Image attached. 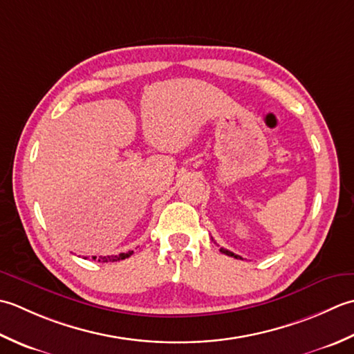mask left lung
<instances>
[{
  "mask_svg": "<svg viewBox=\"0 0 354 354\" xmlns=\"http://www.w3.org/2000/svg\"><path fill=\"white\" fill-rule=\"evenodd\" d=\"M220 252H221V254H225V255H229V257H234V258H240V259H241L240 255H235L234 252H230V250H227V249H223V248H221Z\"/></svg>",
  "mask_w": 354,
  "mask_h": 354,
  "instance_id": "1",
  "label": "left lung"
}]
</instances>
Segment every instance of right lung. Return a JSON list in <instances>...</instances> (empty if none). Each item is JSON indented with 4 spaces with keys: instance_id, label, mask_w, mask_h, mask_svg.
Masks as SVG:
<instances>
[{
    "instance_id": "right-lung-1",
    "label": "right lung",
    "mask_w": 354,
    "mask_h": 354,
    "mask_svg": "<svg viewBox=\"0 0 354 354\" xmlns=\"http://www.w3.org/2000/svg\"><path fill=\"white\" fill-rule=\"evenodd\" d=\"M133 255V250H129V252H125V254H119V255H111V257H91L93 259H95V261H102V263H108V261H120V259H125V258H128V257H131Z\"/></svg>"
}]
</instances>
